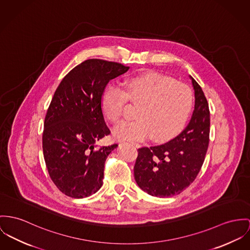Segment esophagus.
<instances>
[{"mask_svg": "<svg viewBox=\"0 0 250 250\" xmlns=\"http://www.w3.org/2000/svg\"><path fill=\"white\" fill-rule=\"evenodd\" d=\"M132 146H137V145H136V144H132Z\"/></svg>", "mask_w": 250, "mask_h": 250, "instance_id": "1", "label": "esophagus"}]
</instances>
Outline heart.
I'll use <instances>...</instances> for the list:
<instances>
[{
  "label": "heart",
  "instance_id": "b5f03b06",
  "mask_svg": "<svg viewBox=\"0 0 250 250\" xmlns=\"http://www.w3.org/2000/svg\"><path fill=\"white\" fill-rule=\"evenodd\" d=\"M125 87L107 86L101 100L103 113L112 124L121 120L128 101L139 105L136 120L114 129L119 140L143 141L152 135L157 141H167L184 127L192 110L191 88L172 78L146 72L128 78Z\"/></svg>",
  "mask_w": 250,
  "mask_h": 250
}]
</instances>
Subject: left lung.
Returning a JSON list of instances; mask_svg holds the SVG:
<instances>
[{
	"label": "left lung",
	"mask_w": 250,
	"mask_h": 250,
	"mask_svg": "<svg viewBox=\"0 0 250 250\" xmlns=\"http://www.w3.org/2000/svg\"><path fill=\"white\" fill-rule=\"evenodd\" d=\"M189 77L195 105L187 127L166 144L138 149L135 181L151 196L166 198L184 191L196 179L205 161L209 143L210 113L204 91Z\"/></svg>",
	"instance_id": "8db88e82"
}]
</instances>
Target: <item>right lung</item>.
<instances>
[{
	"label": "right lung",
	"mask_w": 250,
	"mask_h": 250,
	"mask_svg": "<svg viewBox=\"0 0 250 250\" xmlns=\"http://www.w3.org/2000/svg\"><path fill=\"white\" fill-rule=\"evenodd\" d=\"M129 66L100 59L83 62L62 80L47 109L42 151L48 174L60 191L82 199L103 186L104 162L118 145L95 148L110 130L101 100L108 82Z\"/></svg>",
	"instance_id": "right-lung-1"
}]
</instances>
